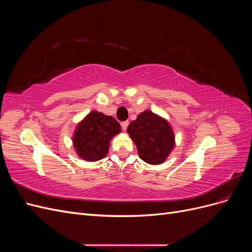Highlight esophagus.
Wrapping results in <instances>:
<instances>
[{
  "mask_svg": "<svg viewBox=\"0 0 252 252\" xmlns=\"http://www.w3.org/2000/svg\"><path fill=\"white\" fill-rule=\"evenodd\" d=\"M121 125H122V128H123L124 130H126L127 127H128V125H129V122H128V121H124V122H122Z\"/></svg>",
  "mask_w": 252,
  "mask_h": 252,
  "instance_id": "esophagus-1",
  "label": "esophagus"
}]
</instances>
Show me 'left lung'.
Returning a JSON list of instances; mask_svg holds the SVG:
<instances>
[{"mask_svg":"<svg viewBox=\"0 0 252 252\" xmlns=\"http://www.w3.org/2000/svg\"><path fill=\"white\" fill-rule=\"evenodd\" d=\"M139 156L151 165L162 164L173 149L174 133L164 118L150 110L141 112L127 128Z\"/></svg>","mask_w":252,"mask_h":252,"instance_id":"left-lung-1","label":"left lung"}]
</instances>
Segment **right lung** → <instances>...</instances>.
I'll return each instance as SVG.
<instances>
[{"instance_id": "obj_1", "label": "right lung", "mask_w": 252, "mask_h": 252, "mask_svg": "<svg viewBox=\"0 0 252 252\" xmlns=\"http://www.w3.org/2000/svg\"><path fill=\"white\" fill-rule=\"evenodd\" d=\"M120 132L121 126L116 119L94 110L77 125L73 147L81 158L96 162L107 156L111 139Z\"/></svg>"}]
</instances>
